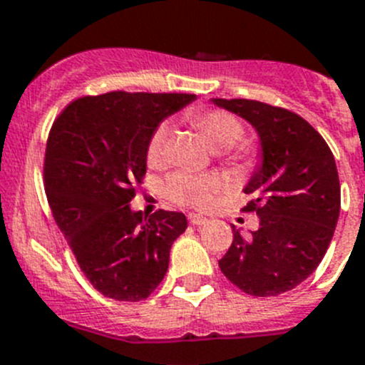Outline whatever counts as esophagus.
I'll use <instances>...</instances> for the list:
<instances>
[{
  "mask_svg": "<svg viewBox=\"0 0 365 365\" xmlns=\"http://www.w3.org/2000/svg\"><path fill=\"white\" fill-rule=\"evenodd\" d=\"M207 217L202 216V214H189V223L194 225V227H200V225H205L207 223Z\"/></svg>",
  "mask_w": 365,
  "mask_h": 365,
  "instance_id": "1",
  "label": "esophagus"
}]
</instances>
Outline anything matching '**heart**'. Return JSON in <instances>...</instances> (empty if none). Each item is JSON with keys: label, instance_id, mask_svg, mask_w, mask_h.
I'll use <instances>...</instances> for the list:
<instances>
[{"label": "heart", "instance_id": "heart-1", "mask_svg": "<svg viewBox=\"0 0 365 365\" xmlns=\"http://www.w3.org/2000/svg\"><path fill=\"white\" fill-rule=\"evenodd\" d=\"M192 122L202 131L205 140L214 149H220L227 158L234 162H245L250 158L252 149L247 144H240V138L245 135V125L230 111L209 110L194 113ZM169 124L162 122L151 133L145 149V158L153 167L163 165L167 160V142H169ZM223 189V178L216 173L207 175H192V173H175L169 176L165 183V194L171 202L180 205L207 209L212 205L217 194Z\"/></svg>", "mask_w": 365, "mask_h": 365}]
</instances>
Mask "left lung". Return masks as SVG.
I'll return each instance as SVG.
<instances>
[{"label": "left lung", "instance_id": "left-lung-1", "mask_svg": "<svg viewBox=\"0 0 365 365\" xmlns=\"http://www.w3.org/2000/svg\"><path fill=\"white\" fill-rule=\"evenodd\" d=\"M259 133L263 163L245 194L243 212L259 229L234 241L220 259L223 275L245 294L274 297L294 290L324 257L340 214V182L333 153L312 124L279 106L248 98H214Z\"/></svg>", "mask_w": 365, "mask_h": 365}]
</instances>
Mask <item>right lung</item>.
<instances>
[{"mask_svg":"<svg viewBox=\"0 0 365 365\" xmlns=\"http://www.w3.org/2000/svg\"><path fill=\"white\" fill-rule=\"evenodd\" d=\"M190 93L110 91L75 98L53 120L44 153V190L57 227L88 281L104 297L148 299L169 268L182 212H133L145 176L151 133L192 102Z\"/></svg>","mask_w":365,"mask_h":365,"instance_id":"add662e5","label":"right lung"}]
</instances>
